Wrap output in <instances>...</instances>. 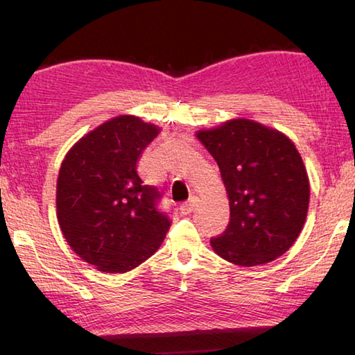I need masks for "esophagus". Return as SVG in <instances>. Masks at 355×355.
<instances>
[{"mask_svg":"<svg viewBox=\"0 0 355 355\" xmlns=\"http://www.w3.org/2000/svg\"><path fill=\"white\" fill-rule=\"evenodd\" d=\"M194 202L192 200H189V202H184V203H182V205H180V213L182 214H189V213H192L194 211Z\"/></svg>","mask_w":355,"mask_h":355,"instance_id":"34e87169","label":"esophagus"}]
</instances>
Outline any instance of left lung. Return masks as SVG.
I'll return each instance as SVG.
<instances>
[{
  "label": "left lung",
  "instance_id": "1",
  "mask_svg": "<svg viewBox=\"0 0 355 355\" xmlns=\"http://www.w3.org/2000/svg\"><path fill=\"white\" fill-rule=\"evenodd\" d=\"M219 166L230 222L211 248L238 266L274 261L296 241L307 219L310 183L288 136L255 120L232 119L196 133Z\"/></svg>",
  "mask_w": 355,
  "mask_h": 355
}]
</instances>
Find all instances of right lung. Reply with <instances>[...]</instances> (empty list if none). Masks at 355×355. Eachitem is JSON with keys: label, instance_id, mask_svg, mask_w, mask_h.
<instances>
[{"label": "right lung", "instance_id": "obj_1", "mask_svg": "<svg viewBox=\"0 0 355 355\" xmlns=\"http://www.w3.org/2000/svg\"><path fill=\"white\" fill-rule=\"evenodd\" d=\"M161 128L117 116L84 135L61 164L56 216L71 250L101 272H128L152 257L171 220L161 192L142 184L136 164Z\"/></svg>", "mask_w": 355, "mask_h": 355}]
</instances>
